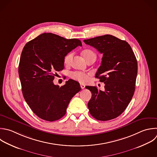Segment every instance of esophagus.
<instances>
[{"label":"esophagus","instance_id":"esophagus-1","mask_svg":"<svg viewBox=\"0 0 157 157\" xmlns=\"http://www.w3.org/2000/svg\"><path fill=\"white\" fill-rule=\"evenodd\" d=\"M80 87L82 89H84L85 88V85L83 83H80Z\"/></svg>","mask_w":157,"mask_h":157}]
</instances>
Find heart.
Masks as SVG:
<instances>
[{
    "instance_id": "b5f03b06",
    "label": "heart",
    "mask_w": 157,
    "mask_h": 157,
    "mask_svg": "<svg viewBox=\"0 0 157 157\" xmlns=\"http://www.w3.org/2000/svg\"><path fill=\"white\" fill-rule=\"evenodd\" d=\"M82 54L86 61L91 59H96V55L95 53L93 50L90 49H85L83 50ZM73 56H74V53L72 52L69 53L67 55H66L64 59V61L66 65H69L71 64ZM89 75L90 74L82 72L79 71L72 72L70 74V76L72 78L75 80H77L80 82H86L88 80Z\"/></svg>"
}]
</instances>
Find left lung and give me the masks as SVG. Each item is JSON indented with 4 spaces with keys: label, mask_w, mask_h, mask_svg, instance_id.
Returning <instances> with one entry per match:
<instances>
[{
    "label": "left lung",
    "mask_w": 157,
    "mask_h": 157,
    "mask_svg": "<svg viewBox=\"0 0 157 157\" xmlns=\"http://www.w3.org/2000/svg\"><path fill=\"white\" fill-rule=\"evenodd\" d=\"M103 54L95 77L105 84V91L87 86L92 93L88 103L90 114L96 120L107 121L117 118L126 109L134 91L137 63L131 46L112 35L83 40Z\"/></svg>",
    "instance_id": "obj_1"
}]
</instances>
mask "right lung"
<instances>
[{
	"label": "right lung",
	"mask_w": 157,
	"mask_h": 157,
	"mask_svg": "<svg viewBox=\"0 0 157 157\" xmlns=\"http://www.w3.org/2000/svg\"><path fill=\"white\" fill-rule=\"evenodd\" d=\"M82 42L52 33H44L25 46L18 67L24 98L33 112L49 121L66 113L72 97L80 91V84L69 79L59 87L53 83L56 72L64 69L66 55Z\"/></svg>",
	"instance_id": "1"
}]
</instances>
